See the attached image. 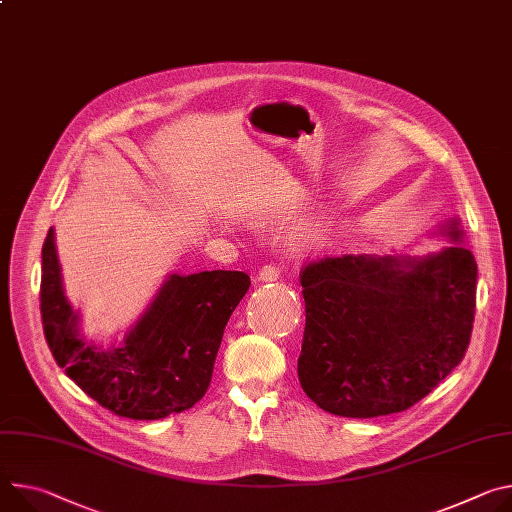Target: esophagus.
I'll use <instances>...</instances> for the list:
<instances>
[{"label": "esophagus", "instance_id": "obj_1", "mask_svg": "<svg viewBox=\"0 0 512 512\" xmlns=\"http://www.w3.org/2000/svg\"><path fill=\"white\" fill-rule=\"evenodd\" d=\"M280 277H282V269L277 265H263L257 273L259 282H275V280H280Z\"/></svg>", "mask_w": 512, "mask_h": 512}]
</instances>
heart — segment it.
<instances>
[{
  "label": "heart",
  "mask_w": 512,
  "mask_h": 512,
  "mask_svg": "<svg viewBox=\"0 0 512 512\" xmlns=\"http://www.w3.org/2000/svg\"><path fill=\"white\" fill-rule=\"evenodd\" d=\"M284 198L282 196H271L267 200H263L259 206H257V216L265 218V216H271L273 212L282 210L284 208ZM327 230H329V224L324 220H316V222H308L306 226L300 228V232L296 235V249H314L318 245H322L324 237H327Z\"/></svg>",
  "instance_id": "b5f03b06"
}]
</instances>
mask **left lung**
I'll list each match as a JSON object with an SVG mask.
<instances>
[{"label": "left lung", "instance_id": "1", "mask_svg": "<svg viewBox=\"0 0 512 512\" xmlns=\"http://www.w3.org/2000/svg\"><path fill=\"white\" fill-rule=\"evenodd\" d=\"M455 245L429 257L343 255L302 267L306 327L298 380L337 416L371 418L423 400L461 363L476 314L478 265Z\"/></svg>", "mask_w": 512, "mask_h": 512}]
</instances>
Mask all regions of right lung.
<instances>
[{
	"mask_svg": "<svg viewBox=\"0 0 512 512\" xmlns=\"http://www.w3.org/2000/svg\"><path fill=\"white\" fill-rule=\"evenodd\" d=\"M249 286L243 271L171 273L124 341L104 349L79 335L51 228L42 245L44 339L59 367L98 404L134 421H157L202 400L226 322Z\"/></svg>",
	"mask_w": 512,
	"mask_h": 512,
	"instance_id": "1",
	"label": "right lung"
}]
</instances>
